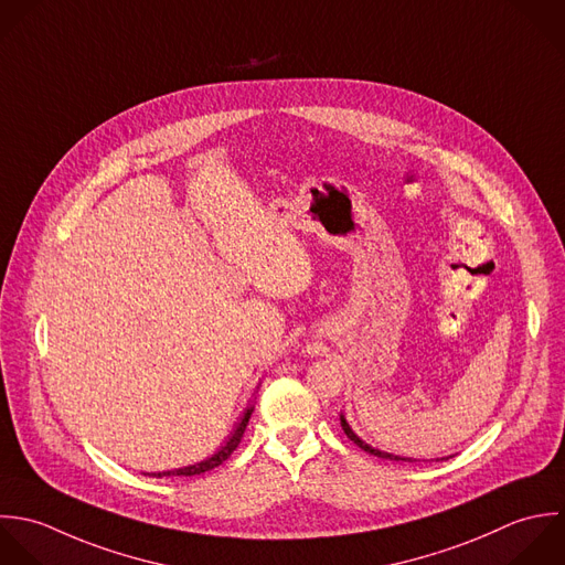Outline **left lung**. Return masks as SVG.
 I'll use <instances>...</instances> for the list:
<instances>
[{
    "label": "left lung",
    "instance_id": "left-lung-1",
    "mask_svg": "<svg viewBox=\"0 0 565 565\" xmlns=\"http://www.w3.org/2000/svg\"><path fill=\"white\" fill-rule=\"evenodd\" d=\"M341 427H343V431H345V436L356 445V447H361L363 451H367L370 456H376V458H383V460H394V462H414L412 458H401V456H394V454H385V451H379V449H374V447H370V445H365L352 429H350V425H348V420L341 416Z\"/></svg>",
    "mask_w": 565,
    "mask_h": 565
}]
</instances>
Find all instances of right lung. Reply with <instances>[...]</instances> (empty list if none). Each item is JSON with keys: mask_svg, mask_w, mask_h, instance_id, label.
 <instances>
[{"mask_svg": "<svg viewBox=\"0 0 565 565\" xmlns=\"http://www.w3.org/2000/svg\"><path fill=\"white\" fill-rule=\"evenodd\" d=\"M250 414H253V407L250 409H246V414L242 416V420L237 423V427H235V431L231 434V438H228V443L215 454V456H211L209 460H204V462H200V465H191V467H184V469H175V471H162V473H151L153 478H169V476H184V478H191V476H200V473H206V471H211V469H215V467H220L224 460H228L231 458V454L237 449V445L242 443V436H244V431H246V425H248V418H250ZM149 476V473H147Z\"/></svg>", "mask_w": 565, "mask_h": 565, "instance_id": "1", "label": "right lung"}]
</instances>
